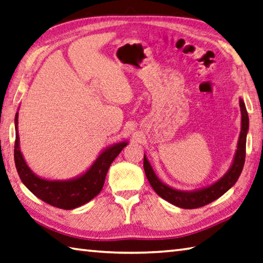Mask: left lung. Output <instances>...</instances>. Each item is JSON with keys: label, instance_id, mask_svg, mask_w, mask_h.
<instances>
[{"label": "left lung", "instance_id": "left-lung-1", "mask_svg": "<svg viewBox=\"0 0 263 263\" xmlns=\"http://www.w3.org/2000/svg\"><path fill=\"white\" fill-rule=\"evenodd\" d=\"M239 106L241 112V127L240 134L237 143V150L235 152L234 160L231 162V166L226 174L219 178L216 182L212 183L211 185H207L200 189L191 190V191H183L177 190L174 187L170 186L166 183H163L153 171L151 163L148 162L147 158L144 155V172L147 177L148 182L152 186V189L156 191L158 196H160L162 199L171 202L177 207L185 210L198 209L202 207L210 202L216 200L222 195L235 185V183L238 180L242 167L245 163V153H246V136L249 133V115H247L246 106L244 101L239 98Z\"/></svg>", "mask_w": 263, "mask_h": 263}]
</instances>
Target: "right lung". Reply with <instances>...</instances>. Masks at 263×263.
I'll use <instances>...</instances> for the list:
<instances>
[{"label": "right lung", "mask_w": 263, "mask_h": 263, "mask_svg": "<svg viewBox=\"0 0 263 263\" xmlns=\"http://www.w3.org/2000/svg\"><path fill=\"white\" fill-rule=\"evenodd\" d=\"M14 163L24 185L39 199L63 210L77 209L93 199L103 189L111 163L128 144L127 141H123L104 148L92 165L83 174L77 177L70 180H47L36 175L24 159L19 146L18 112L14 117Z\"/></svg>", "instance_id": "right-lung-1"}]
</instances>
